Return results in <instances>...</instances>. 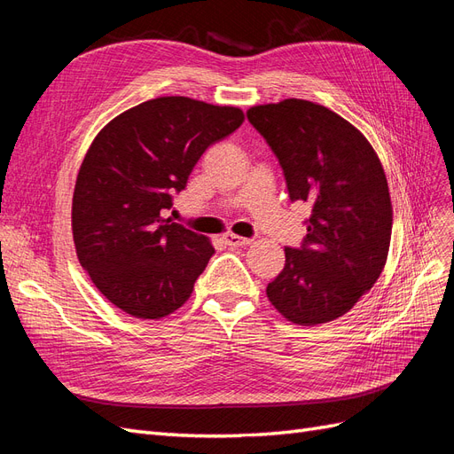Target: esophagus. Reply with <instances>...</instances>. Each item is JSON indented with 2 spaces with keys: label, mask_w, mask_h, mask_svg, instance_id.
I'll use <instances>...</instances> for the list:
<instances>
[{
  "label": "esophagus",
  "mask_w": 454,
  "mask_h": 454,
  "mask_svg": "<svg viewBox=\"0 0 454 454\" xmlns=\"http://www.w3.org/2000/svg\"><path fill=\"white\" fill-rule=\"evenodd\" d=\"M223 242L229 246V248H242V246H248L252 240L242 239L239 235H232V232H227V235H223Z\"/></svg>",
  "instance_id": "esophagus-1"
}]
</instances>
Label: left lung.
Here are the masks:
<instances>
[{
  "mask_svg": "<svg viewBox=\"0 0 454 454\" xmlns=\"http://www.w3.org/2000/svg\"><path fill=\"white\" fill-rule=\"evenodd\" d=\"M277 155L292 202H307V235L286 248L267 297L301 325L332 322L369 292L387 263L392 204L365 136L332 109L287 98L246 114Z\"/></svg>",
  "mask_w": 454,
  "mask_h": 454,
  "instance_id": "1",
  "label": "left lung"
}]
</instances>
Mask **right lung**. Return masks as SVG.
Returning <instances> with one entry per match:
<instances>
[{
    "mask_svg": "<svg viewBox=\"0 0 454 454\" xmlns=\"http://www.w3.org/2000/svg\"><path fill=\"white\" fill-rule=\"evenodd\" d=\"M242 121L239 107L162 96L96 136L77 174L72 229L79 263L109 303L159 320L189 299L215 250L162 214L204 151Z\"/></svg>",
    "mask_w": 454,
    "mask_h": 454,
    "instance_id": "1",
    "label": "right lung"
}]
</instances>
